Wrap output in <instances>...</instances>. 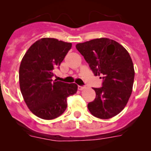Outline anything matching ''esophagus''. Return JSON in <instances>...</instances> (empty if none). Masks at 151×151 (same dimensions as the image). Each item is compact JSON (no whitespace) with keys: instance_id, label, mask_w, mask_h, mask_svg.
<instances>
[{"instance_id":"obj_1","label":"esophagus","mask_w":151,"mask_h":151,"mask_svg":"<svg viewBox=\"0 0 151 151\" xmlns=\"http://www.w3.org/2000/svg\"><path fill=\"white\" fill-rule=\"evenodd\" d=\"M85 88V86H81V85H78V89L80 90V91H82V90L84 89Z\"/></svg>"}]
</instances>
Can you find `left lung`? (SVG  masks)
Instances as JSON below:
<instances>
[{
  "mask_svg": "<svg viewBox=\"0 0 151 151\" xmlns=\"http://www.w3.org/2000/svg\"><path fill=\"white\" fill-rule=\"evenodd\" d=\"M95 76H101V88L88 108L93 116L109 119L124 109L132 92L134 69L127 50L115 41L96 39L76 45Z\"/></svg>",
  "mask_w": 151,
  "mask_h": 151,
  "instance_id": "obj_1",
  "label": "left lung"
}]
</instances>
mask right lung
I'll return each mask as SVG.
<instances>
[{"instance_id":"right-lung-1","label":"right lung","mask_w":151,"mask_h":151,"mask_svg":"<svg viewBox=\"0 0 151 151\" xmlns=\"http://www.w3.org/2000/svg\"><path fill=\"white\" fill-rule=\"evenodd\" d=\"M71 47V44L52 38L39 39L24 55L19 71V87L30 110L39 118L52 120L64 112L67 98L76 93L75 83L53 81L54 70Z\"/></svg>"}]
</instances>
